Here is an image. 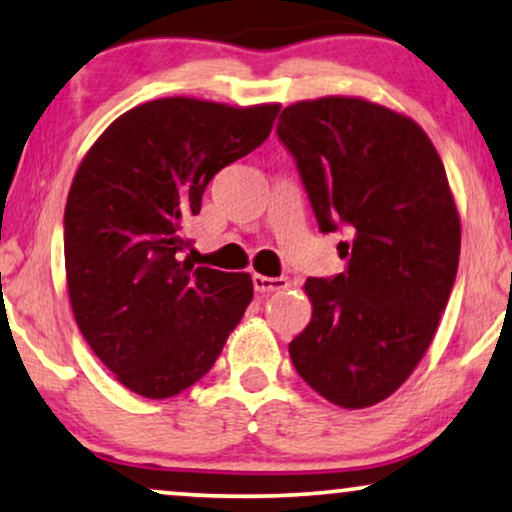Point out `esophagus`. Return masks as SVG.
Segmentation results:
<instances>
[{
	"mask_svg": "<svg viewBox=\"0 0 512 512\" xmlns=\"http://www.w3.org/2000/svg\"><path fill=\"white\" fill-rule=\"evenodd\" d=\"M254 282V291L256 293H272V291H282L289 286L284 277H265V275H254L251 277Z\"/></svg>",
	"mask_w": 512,
	"mask_h": 512,
	"instance_id": "34e87169",
	"label": "esophagus"
}]
</instances>
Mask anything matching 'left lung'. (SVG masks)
<instances>
[{"instance_id":"1","label":"left lung","mask_w":512,"mask_h":512,"mask_svg":"<svg viewBox=\"0 0 512 512\" xmlns=\"http://www.w3.org/2000/svg\"><path fill=\"white\" fill-rule=\"evenodd\" d=\"M321 233L347 270L310 277L312 321L291 340L298 375L340 408L394 394L429 349L457 279L461 226L443 160L415 121L359 97L282 111Z\"/></svg>"}]
</instances>
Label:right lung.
Returning a JSON list of instances; mask_svg holds the SVG:
<instances>
[{
	"instance_id": "right-lung-1",
	"label": "right lung",
	"mask_w": 512,
	"mask_h": 512,
	"mask_svg": "<svg viewBox=\"0 0 512 512\" xmlns=\"http://www.w3.org/2000/svg\"><path fill=\"white\" fill-rule=\"evenodd\" d=\"M279 104L163 97L116 118L76 172L65 270L83 338L116 380L170 398L209 373L254 298L247 272L193 268L184 226L216 172L268 139Z\"/></svg>"
}]
</instances>
